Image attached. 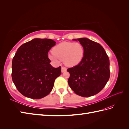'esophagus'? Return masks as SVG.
Instances as JSON below:
<instances>
[{
  "label": "esophagus",
  "mask_w": 129,
  "mask_h": 129,
  "mask_svg": "<svg viewBox=\"0 0 129 129\" xmlns=\"http://www.w3.org/2000/svg\"><path fill=\"white\" fill-rule=\"evenodd\" d=\"M67 71V68H65L64 67H62V68H61V72H65V71Z\"/></svg>",
  "instance_id": "1"
}]
</instances>
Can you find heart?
<instances>
[{
    "mask_svg": "<svg viewBox=\"0 0 129 129\" xmlns=\"http://www.w3.org/2000/svg\"><path fill=\"white\" fill-rule=\"evenodd\" d=\"M52 51L48 55L51 60L56 63L63 60L64 64L69 67L78 64L84 53L83 46L79 42H62L54 47Z\"/></svg>",
    "mask_w": 129,
    "mask_h": 129,
    "instance_id": "obj_1",
    "label": "heart"
}]
</instances>
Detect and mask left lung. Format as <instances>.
<instances>
[{"mask_svg": "<svg viewBox=\"0 0 129 129\" xmlns=\"http://www.w3.org/2000/svg\"><path fill=\"white\" fill-rule=\"evenodd\" d=\"M73 40H78L83 46L84 53L78 64L67 69L70 74L68 84L77 95H94L103 89L109 79V59L98 43L87 38Z\"/></svg>", "mask_w": 129, "mask_h": 129, "instance_id": "obj_1", "label": "left lung"}]
</instances>
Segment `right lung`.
<instances>
[{
    "label": "right lung",
    "mask_w": 129,
    "mask_h": 129,
    "mask_svg": "<svg viewBox=\"0 0 129 129\" xmlns=\"http://www.w3.org/2000/svg\"><path fill=\"white\" fill-rule=\"evenodd\" d=\"M56 42L48 39H34L18 48L12 61L13 81L22 95L39 99L47 95L55 79L61 73V67L54 68L48 52Z\"/></svg>",
    "instance_id": "add662e5"
}]
</instances>
